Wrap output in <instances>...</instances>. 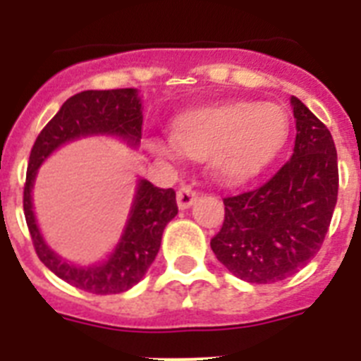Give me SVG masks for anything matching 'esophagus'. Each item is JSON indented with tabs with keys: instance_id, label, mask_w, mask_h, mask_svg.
<instances>
[{
	"instance_id": "1",
	"label": "esophagus",
	"mask_w": 361,
	"mask_h": 361,
	"mask_svg": "<svg viewBox=\"0 0 361 361\" xmlns=\"http://www.w3.org/2000/svg\"><path fill=\"white\" fill-rule=\"evenodd\" d=\"M197 200V191L190 184H183L177 191V204L180 209H188Z\"/></svg>"
}]
</instances>
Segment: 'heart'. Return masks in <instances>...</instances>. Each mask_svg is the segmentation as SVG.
Instances as JSON below:
<instances>
[{
  "label": "heart",
  "instance_id": "heart-1",
  "mask_svg": "<svg viewBox=\"0 0 361 361\" xmlns=\"http://www.w3.org/2000/svg\"><path fill=\"white\" fill-rule=\"evenodd\" d=\"M288 132V116L276 104L235 103L180 117L171 128V142L190 157H206L220 183H240L273 159ZM153 148L166 153L161 145Z\"/></svg>",
  "mask_w": 361,
  "mask_h": 361
}]
</instances>
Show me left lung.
<instances>
[{
	"label": "left lung",
	"instance_id": "obj_1",
	"mask_svg": "<svg viewBox=\"0 0 361 361\" xmlns=\"http://www.w3.org/2000/svg\"><path fill=\"white\" fill-rule=\"evenodd\" d=\"M293 157L258 188L224 199L212 250L233 275L273 283L298 273L320 251L338 199L333 135L298 97Z\"/></svg>",
	"mask_w": 361,
	"mask_h": 361
}]
</instances>
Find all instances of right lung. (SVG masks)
<instances>
[{
  "label": "right lung",
  "mask_w": 361,
  "mask_h": 361,
  "mask_svg": "<svg viewBox=\"0 0 361 361\" xmlns=\"http://www.w3.org/2000/svg\"><path fill=\"white\" fill-rule=\"evenodd\" d=\"M92 133L119 135L130 145H139L142 135V108L137 90H86L66 99L61 110L41 130L32 146L23 188V212L34 250L54 275L73 288L94 295H117L128 291L146 275L159 253L166 224L177 215V199L171 188L162 190L153 186L149 180H141L128 226L106 262L101 266L78 267L61 260L44 244L37 229L36 216L32 212V184L41 162L54 149Z\"/></svg>",
  "instance_id": "right-lung-1"
}]
</instances>
